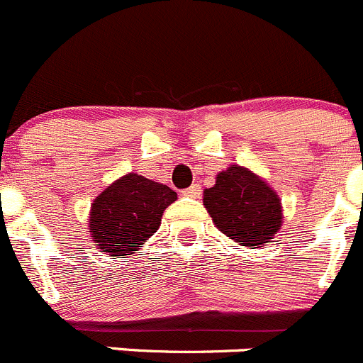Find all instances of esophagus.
I'll return each mask as SVG.
<instances>
[{
	"label": "esophagus",
	"instance_id": "34e87169",
	"mask_svg": "<svg viewBox=\"0 0 363 363\" xmlns=\"http://www.w3.org/2000/svg\"><path fill=\"white\" fill-rule=\"evenodd\" d=\"M183 196L194 197V199H196V197H199L201 196V185H199V183H192L189 189L183 190Z\"/></svg>",
	"mask_w": 363,
	"mask_h": 363
}]
</instances>
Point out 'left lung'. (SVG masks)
Here are the masks:
<instances>
[{"mask_svg":"<svg viewBox=\"0 0 363 363\" xmlns=\"http://www.w3.org/2000/svg\"><path fill=\"white\" fill-rule=\"evenodd\" d=\"M203 203L218 231L240 245L263 247L281 229V199L245 167L218 173L215 185L204 190Z\"/></svg>","mask_w":363,"mask_h":363,"instance_id":"obj_1","label":"left lung"}]
</instances>
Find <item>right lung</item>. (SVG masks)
I'll use <instances>...</instances> for the list:
<instances>
[{"label":"right lung","instance_id":"right-lung-1","mask_svg":"<svg viewBox=\"0 0 363 363\" xmlns=\"http://www.w3.org/2000/svg\"><path fill=\"white\" fill-rule=\"evenodd\" d=\"M173 201L177 192L162 183L134 173L120 178L93 201V242L100 252L128 256L159 229L164 210Z\"/></svg>","mask_w":363,"mask_h":363}]
</instances>
